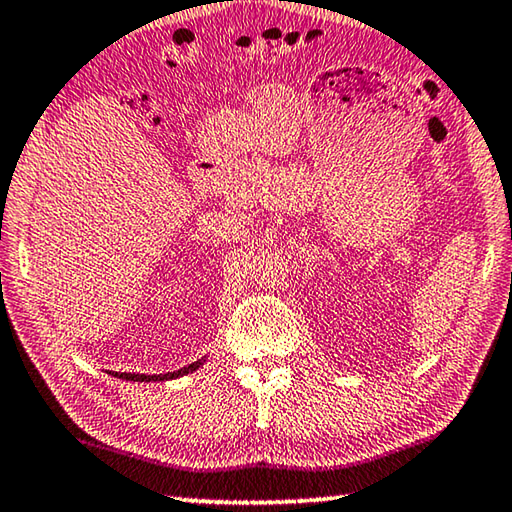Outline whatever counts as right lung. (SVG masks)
Returning a JSON list of instances; mask_svg holds the SVG:
<instances>
[{"label": "right lung", "instance_id": "obj_1", "mask_svg": "<svg viewBox=\"0 0 512 512\" xmlns=\"http://www.w3.org/2000/svg\"><path fill=\"white\" fill-rule=\"evenodd\" d=\"M200 364H202V362L188 364V366H184V369L173 371V373H164V375H139V373H114V375H116V378L130 380V382H159V380H173V378H179V375L191 373V371H195Z\"/></svg>", "mask_w": 512, "mask_h": 512}]
</instances>
